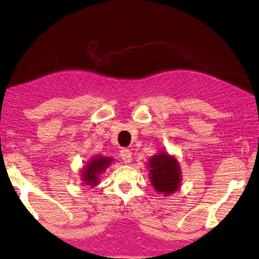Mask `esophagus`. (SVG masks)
Segmentation results:
<instances>
[{
	"label": "esophagus",
	"mask_w": 259,
	"mask_h": 259,
	"mask_svg": "<svg viewBox=\"0 0 259 259\" xmlns=\"http://www.w3.org/2000/svg\"><path fill=\"white\" fill-rule=\"evenodd\" d=\"M120 156L122 160L124 161V164H129L131 159H133V156H131V151L128 148H122L120 151Z\"/></svg>",
	"instance_id": "1"
}]
</instances>
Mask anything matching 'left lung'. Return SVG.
<instances>
[{"label":"left lung","mask_w":259,"mask_h":259,"mask_svg":"<svg viewBox=\"0 0 259 259\" xmlns=\"http://www.w3.org/2000/svg\"><path fill=\"white\" fill-rule=\"evenodd\" d=\"M148 166L150 182L157 192L167 195L179 190L181 170L174 157L163 151L151 157Z\"/></svg>","instance_id":"obj_1"}]
</instances>
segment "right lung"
Segmentation results:
<instances>
[{
  "label": "right lung",
  "mask_w": 259,
  "mask_h": 259,
  "mask_svg": "<svg viewBox=\"0 0 259 259\" xmlns=\"http://www.w3.org/2000/svg\"><path fill=\"white\" fill-rule=\"evenodd\" d=\"M111 161H112V159L109 158V157H95L92 161L85 165L82 175L85 184L91 186L98 185L100 174L111 164Z\"/></svg>",
  "instance_id": "obj_1"
}]
</instances>
